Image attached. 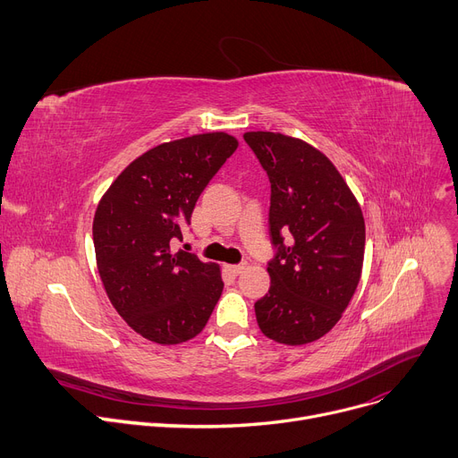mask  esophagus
I'll return each instance as SVG.
<instances>
[{
    "label": "esophagus",
    "instance_id": "34e87169",
    "mask_svg": "<svg viewBox=\"0 0 458 458\" xmlns=\"http://www.w3.org/2000/svg\"><path fill=\"white\" fill-rule=\"evenodd\" d=\"M225 268H226L228 272H232L233 276H237V274H241L242 268H245V265H225Z\"/></svg>",
    "mask_w": 458,
    "mask_h": 458
}]
</instances>
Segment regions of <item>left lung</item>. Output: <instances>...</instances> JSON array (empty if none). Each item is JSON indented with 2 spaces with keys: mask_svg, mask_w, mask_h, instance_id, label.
<instances>
[{
  "mask_svg": "<svg viewBox=\"0 0 458 458\" xmlns=\"http://www.w3.org/2000/svg\"><path fill=\"white\" fill-rule=\"evenodd\" d=\"M270 180V235L278 249L256 301L265 337L301 346L337 324L359 285L364 217L346 180L317 147L282 132L242 134ZM292 245H283V235Z\"/></svg>",
  "mask_w": 458,
  "mask_h": 458,
  "instance_id": "obj_1",
  "label": "left lung"
}]
</instances>
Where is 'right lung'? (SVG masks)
I'll return each mask as SVG.
<instances>
[{
	"instance_id": "add662e5",
	"label": "right lung",
	"mask_w": 458,
	"mask_h": 458,
	"mask_svg": "<svg viewBox=\"0 0 458 458\" xmlns=\"http://www.w3.org/2000/svg\"><path fill=\"white\" fill-rule=\"evenodd\" d=\"M239 141L204 132L145 150L117 174L94 217L98 270L114 310L143 339L186 343L223 293L221 267L173 252L193 208Z\"/></svg>"
}]
</instances>
